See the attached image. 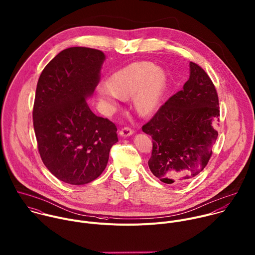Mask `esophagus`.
Masks as SVG:
<instances>
[{
	"label": "esophagus",
	"mask_w": 255,
	"mask_h": 255,
	"mask_svg": "<svg viewBox=\"0 0 255 255\" xmlns=\"http://www.w3.org/2000/svg\"><path fill=\"white\" fill-rule=\"evenodd\" d=\"M133 133H134V131L129 127H124L123 129H121L119 131V135L121 137H128V136H131Z\"/></svg>",
	"instance_id": "obj_1"
}]
</instances>
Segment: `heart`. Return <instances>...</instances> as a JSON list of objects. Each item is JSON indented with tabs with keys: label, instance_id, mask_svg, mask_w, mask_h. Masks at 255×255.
Segmentation results:
<instances>
[{
	"label": "heart",
	"instance_id": "heart-1",
	"mask_svg": "<svg viewBox=\"0 0 255 255\" xmlns=\"http://www.w3.org/2000/svg\"><path fill=\"white\" fill-rule=\"evenodd\" d=\"M167 86L165 72L153 63L140 61L131 63L116 71L109 83L98 86L99 96L112 105L117 98L133 97L136 110L142 114H152L160 107Z\"/></svg>",
	"mask_w": 255,
	"mask_h": 255
}]
</instances>
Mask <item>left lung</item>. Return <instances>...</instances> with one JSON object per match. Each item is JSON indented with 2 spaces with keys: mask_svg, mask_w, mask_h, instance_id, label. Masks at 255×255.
Segmentation results:
<instances>
[{
  "mask_svg": "<svg viewBox=\"0 0 255 255\" xmlns=\"http://www.w3.org/2000/svg\"><path fill=\"white\" fill-rule=\"evenodd\" d=\"M219 97L207 72L190 62V77L142 130L152 136L148 162L153 175L165 184H185L207 166L217 141L213 127L219 119Z\"/></svg>",
  "mask_w": 255,
  "mask_h": 255,
  "instance_id": "obj_1",
  "label": "left lung"
}]
</instances>
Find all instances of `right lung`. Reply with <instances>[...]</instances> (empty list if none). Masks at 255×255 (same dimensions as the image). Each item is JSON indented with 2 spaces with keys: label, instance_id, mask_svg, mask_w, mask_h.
<instances>
[{
  "label": "right lung",
  "instance_id": "right-lung-1",
  "mask_svg": "<svg viewBox=\"0 0 255 255\" xmlns=\"http://www.w3.org/2000/svg\"><path fill=\"white\" fill-rule=\"evenodd\" d=\"M105 54L73 46L60 51L43 68L32 110L40 158L58 180L85 185L105 170L117 128L96 116L86 99L100 80Z\"/></svg>",
  "mask_w": 255,
  "mask_h": 255
}]
</instances>
